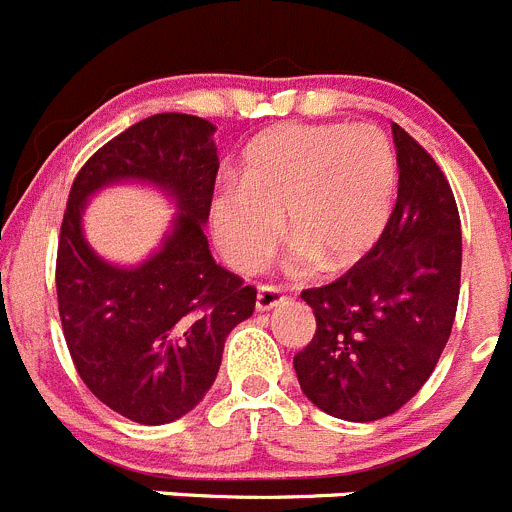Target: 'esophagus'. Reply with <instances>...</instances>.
Segmentation results:
<instances>
[{"label":"esophagus","instance_id":"obj_1","mask_svg":"<svg viewBox=\"0 0 512 512\" xmlns=\"http://www.w3.org/2000/svg\"><path fill=\"white\" fill-rule=\"evenodd\" d=\"M284 302V292L274 284H261L259 292H256V310L259 312H269L274 310L277 305Z\"/></svg>","mask_w":512,"mask_h":512}]
</instances>
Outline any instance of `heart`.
<instances>
[{"label": "heart", "mask_w": 512, "mask_h": 512, "mask_svg": "<svg viewBox=\"0 0 512 512\" xmlns=\"http://www.w3.org/2000/svg\"><path fill=\"white\" fill-rule=\"evenodd\" d=\"M395 187V148L374 125H284L248 148L241 179L217 184L212 235L233 269L253 271L277 248L284 215L295 269H346L382 238Z\"/></svg>", "instance_id": "1"}]
</instances>
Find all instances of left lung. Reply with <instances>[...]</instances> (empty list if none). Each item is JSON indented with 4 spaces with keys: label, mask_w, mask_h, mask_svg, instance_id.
<instances>
[{
    "label": "left lung",
    "mask_w": 512,
    "mask_h": 512,
    "mask_svg": "<svg viewBox=\"0 0 512 512\" xmlns=\"http://www.w3.org/2000/svg\"><path fill=\"white\" fill-rule=\"evenodd\" d=\"M397 202L382 238L325 287L302 292L315 336L295 356L307 400L354 423L387 418L428 382L459 305L461 223L431 153L400 125Z\"/></svg>",
    "instance_id": "left-lung-1"
}]
</instances>
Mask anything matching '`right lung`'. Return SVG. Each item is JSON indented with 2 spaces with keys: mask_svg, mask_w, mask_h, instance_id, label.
<instances>
[{
  "mask_svg": "<svg viewBox=\"0 0 512 512\" xmlns=\"http://www.w3.org/2000/svg\"><path fill=\"white\" fill-rule=\"evenodd\" d=\"M215 125L161 112L130 125L81 166L58 235L56 292L76 372L107 408L143 425L179 420L207 395L230 330L251 318L256 289L212 259L205 230L220 169ZM143 181L180 212L162 248L115 267L88 248L80 215L102 186Z\"/></svg>",
  "mask_w": 512,
  "mask_h": 512,
  "instance_id": "right-lung-1",
  "label": "right lung"
}]
</instances>
